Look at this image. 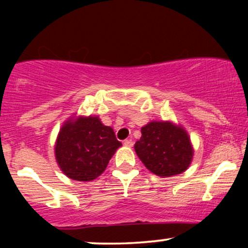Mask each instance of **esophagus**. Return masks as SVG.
Returning a JSON list of instances; mask_svg holds the SVG:
<instances>
[{"label": "esophagus", "instance_id": "1", "mask_svg": "<svg viewBox=\"0 0 248 248\" xmlns=\"http://www.w3.org/2000/svg\"><path fill=\"white\" fill-rule=\"evenodd\" d=\"M124 146H126V147H133V141L132 140H126V141H124Z\"/></svg>", "mask_w": 248, "mask_h": 248}]
</instances>
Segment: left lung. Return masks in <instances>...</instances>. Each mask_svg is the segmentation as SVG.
<instances>
[{
    "label": "left lung",
    "mask_w": 248,
    "mask_h": 248,
    "mask_svg": "<svg viewBox=\"0 0 248 248\" xmlns=\"http://www.w3.org/2000/svg\"><path fill=\"white\" fill-rule=\"evenodd\" d=\"M141 133L134 149L149 171L160 177H171L190 167L193 147L189 134L181 124L150 121L141 128Z\"/></svg>",
    "instance_id": "8db88e82"
}]
</instances>
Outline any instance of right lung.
I'll list each match as a JSON object with an SVG mask.
<instances>
[{"label": "right lung", "mask_w": 248, "mask_h": 248, "mask_svg": "<svg viewBox=\"0 0 248 248\" xmlns=\"http://www.w3.org/2000/svg\"><path fill=\"white\" fill-rule=\"evenodd\" d=\"M122 146L112 127L99 116H72L62 124L55 143L58 167L73 181L90 182L101 175Z\"/></svg>", "instance_id": "add662e5"}]
</instances>
